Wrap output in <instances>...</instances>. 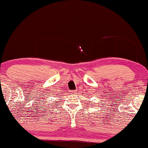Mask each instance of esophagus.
I'll return each instance as SVG.
<instances>
[{
  "mask_svg": "<svg viewBox=\"0 0 148 148\" xmlns=\"http://www.w3.org/2000/svg\"><path fill=\"white\" fill-rule=\"evenodd\" d=\"M78 92H79V91H78L77 90H74V91H73V93H74V94H78Z\"/></svg>",
  "mask_w": 148,
  "mask_h": 148,
  "instance_id": "1",
  "label": "esophagus"
}]
</instances>
